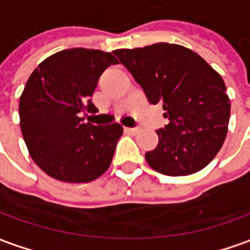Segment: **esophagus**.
<instances>
[{"mask_svg": "<svg viewBox=\"0 0 250 250\" xmlns=\"http://www.w3.org/2000/svg\"><path fill=\"white\" fill-rule=\"evenodd\" d=\"M125 131L127 134H130V135H135L139 132V128H131V127H125Z\"/></svg>", "mask_w": 250, "mask_h": 250, "instance_id": "34e87169", "label": "esophagus"}]
</instances>
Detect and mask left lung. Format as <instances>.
I'll return each instance as SVG.
<instances>
[{"mask_svg":"<svg viewBox=\"0 0 250 250\" xmlns=\"http://www.w3.org/2000/svg\"><path fill=\"white\" fill-rule=\"evenodd\" d=\"M120 62L151 104L162 103L168 125L157 131L158 146L147 163L170 177L190 175L208 166L228 132L230 102L225 83L202 57L177 44L116 49Z\"/></svg>","mask_w":250,"mask_h":250,"instance_id":"1","label":"left lung"}]
</instances>
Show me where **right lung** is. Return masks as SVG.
<instances>
[{
  "mask_svg": "<svg viewBox=\"0 0 250 250\" xmlns=\"http://www.w3.org/2000/svg\"><path fill=\"white\" fill-rule=\"evenodd\" d=\"M118 64L108 52L85 48L52 55L28 79L20 98V125L30 157L49 177L87 184L107 171L123 134L119 123H84L99 77Z\"/></svg>",
  "mask_w": 250,
  "mask_h": 250,
  "instance_id": "1",
  "label": "right lung"
}]
</instances>
